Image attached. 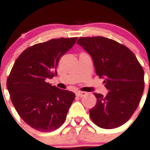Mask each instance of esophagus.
<instances>
[{"mask_svg":"<svg viewBox=\"0 0 150 150\" xmlns=\"http://www.w3.org/2000/svg\"><path fill=\"white\" fill-rule=\"evenodd\" d=\"M87 93L86 92H85V91H76V95L78 97H80V98H82V97H84L85 95H86Z\"/></svg>","mask_w":150,"mask_h":150,"instance_id":"1","label":"esophagus"}]
</instances>
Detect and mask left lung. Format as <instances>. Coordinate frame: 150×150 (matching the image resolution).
Segmentation results:
<instances>
[{"mask_svg":"<svg viewBox=\"0 0 150 150\" xmlns=\"http://www.w3.org/2000/svg\"><path fill=\"white\" fill-rule=\"evenodd\" d=\"M91 55L95 72L108 90L105 97L94 93L97 103L89 110L95 125L111 129L121 126L139 105L144 89V72L125 46L104 37L80 38L76 42Z\"/></svg>","mask_w":150,"mask_h":150,"instance_id":"left-lung-1","label":"left lung"}]
</instances>
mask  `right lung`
<instances>
[{
    "mask_svg": "<svg viewBox=\"0 0 150 150\" xmlns=\"http://www.w3.org/2000/svg\"><path fill=\"white\" fill-rule=\"evenodd\" d=\"M77 38L52 39L26 49L14 63L6 81L11 101L25 122L43 132L64 123L75 94L47 83L57 75L59 60Z\"/></svg>",
    "mask_w": 150,
    "mask_h": 150,
    "instance_id": "obj_1",
    "label": "right lung"
}]
</instances>
